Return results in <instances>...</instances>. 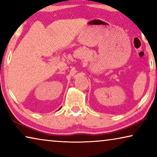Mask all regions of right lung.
Returning <instances> with one entry per match:
<instances>
[{
  "mask_svg": "<svg viewBox=\"0 0 157 157\" xmlns=\"http://www.w3.org/2000/svg\"><path fill=\"white\" fill-rule=\"evenodd\" d=\"M60 109H61V108H60Z\"/></svg>",
  "mask_w": 157,
  "mask_h": 157,
  "instance_id": "right-lung-1",
  "label": "right lung"
}]
</instances>
